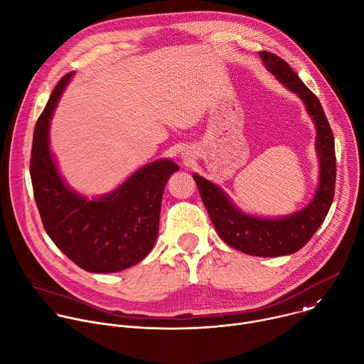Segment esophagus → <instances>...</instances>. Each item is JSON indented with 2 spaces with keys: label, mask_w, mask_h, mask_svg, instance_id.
<instances>
[{
  "label": "esophagus",
  "mask_w": 364,
  "mask_h": 364,
  "mask_svg": "<svg viewBox=\"0 0 364 364\" xmlns=\"http://www.w3.org/2000/svg\"><path fill=\"white\" fill-rule=\"evenodd\" d=\"M191 159H193V156H191V153H188L187 150H184V151L181 153V160H183V161L190 163V161H191Z\"/></svg>",
  "instance_id": "1"
}]
</instances>
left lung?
Masks as SVG:
<instances>
[{
    "label": "left lung",
    "mask_w": 364,
    "mask_h": 364,
    "mask_svg": "<svg viewBox=\"0 0 364 364\" xmlns=\"http://www.w3.org/2000/svg\"><path fill=\"white\" fill-rule=\"evenodd\" d=\"M266 68L304 104L316 127L318 183L311 201L283 217H262L240 210L217 184L193 174L213 225L225 243L250 256L280 257L299 252L324 221L334 197V137L318 98L304 85L293 68L273 53H259Z\"/></svg>",
    "instance_id": "left-lung-1"
}]
</instances>
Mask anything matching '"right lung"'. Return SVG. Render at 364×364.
<instances>
[{
    "label": "right lung",
    "instance_id": "obj_1",
    "mask_svg": "<svg viewBox=\"0 0 364 364\" xmlns=\"http://www.w3.org/2000/svg\"><path fill=\"white\" fill-rule=\"evenodd\" d=\"M74 73L54 88L33 137L30 174L44 228L54 245L90 273H115L140 263L159 235L161 198L178 166L168 159L149 163L112 191L88 198L61 177L50 149L55 107Z\"/></svg>",
    "mask_w": 364,
    "mask_h": 364
}]
</instances>
